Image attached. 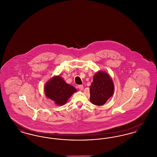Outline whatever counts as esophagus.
<instances>
[{"label":"esophagus","instance_id":"obj_1","mask_svg":"<svg viewBox=\"0 0 157 157\" xmlns=\"http://www.w3.org/2000/svg\"><path fill=\"white\" fill-rule=\"evenodd\" d=\"M78 88L80 90H83V86L82 85H78Z\"/></svg>","mask_w":157,"mask_h":157}]
</instances>
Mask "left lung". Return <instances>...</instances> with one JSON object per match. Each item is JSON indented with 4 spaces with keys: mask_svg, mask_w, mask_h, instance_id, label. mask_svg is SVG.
<instances>
[{
    "mask_svg": "<svg viewBox=\"0 0 157 157\" xmlns=\"http://www.w3.org/2000/svg\"><path fill=\"white\" fill-rule=\"evenodd\" d=\"M90 91L92 104L98 106L105 104L114 92V85L110 75L104 71H99L94 76Z\"/></svg>",
    "mask_w": 157,
    "mask_h": 157,
    "instance_id": "left-lung-1",
    "label": "left lung"
}]
</instances>
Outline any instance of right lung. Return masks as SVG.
Wrapping results in <instances>:
<instances>
[{
  "label": "right lung",
  "instance_id": "add662e5",
  "mask_svg": "<svg viewBox=\"0 0 157 157\" xmlns=\"http://www.w3.org/2000/svg\"><path fill=\"white\" fill-rule=\"evenodd\" d=\"M44 92L46 97L52 100L55 104L61 106L67 102L76 90L58 75L53 76L45 83Z\"/></svg>",
  "mask_w": 157,
  "mask_h": 157
}]
</instances>
